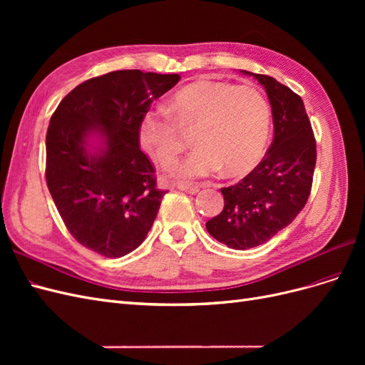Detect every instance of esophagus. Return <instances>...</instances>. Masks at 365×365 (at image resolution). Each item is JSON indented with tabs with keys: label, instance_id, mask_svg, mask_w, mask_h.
I'll return each instance as SVG.
<instances>
[{
	"label": "esophagus",
	"instance_id": "1",
	"mask_svg": "<svg viewBox=\"0 0 365 365\" xmlns=\"http://www.w3.org/2000/svg\"><path fill=\"white\" fill-rule=\"evenodd\" d=\"M178 189L185 192V193H190V195H195L200 192V187L197 185H193V184H184V182H180L178 184Z\"/></svg>",
	"mask_w": 365,
	"mask_h": 365
}]
</instances>
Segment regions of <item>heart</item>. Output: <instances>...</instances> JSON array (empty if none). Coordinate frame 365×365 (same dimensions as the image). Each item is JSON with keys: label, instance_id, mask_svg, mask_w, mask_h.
Returning <instances> with one entry per match:
<instances>
[{"label": "heart", "instance_id": "obj_1", "mask_svg": "<svg viewBox=\"0 0 365 365\" xmlns=\"http://www.w3.org/2000/svg\"><path fill=\"white\" fill-rule=\"evenodd\" d=\"M169 113L172 117L157 109L143 114L138 140L163 168H172L185 149L180 129H193L196 149L175 168L178 178H205L220 169L225 175H239L263 157L271 108L257 88L224 82L190 83L172 96Z\"/></svg>", "mask_w": 365, "mask_h": 365}]
</instances>
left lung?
I'll return each mask as SVG.
<instances>
[{"mask_svg": "<svg viewBox=\"0 0 365 365\" xmlns=\"http://www.w3.org/2000/svg\"><path fill=\"white\" fill-rule=\"evenodd\" d=\"M254 76L268 94L274 138L263 160L244 180L220 189L224 210L205 224L220 244L248 250L288 227L311 195L317 145L302 97L267 74Z\"/></svg>", "mask_w": 365, "mask_h": 365, "instance_id": "8db88e82", "label": "left lung"}]
</instances>
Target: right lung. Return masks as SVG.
<instances>
[{
  "label": "right lung",
  "mask_w": 365,
  "mask_h": 365,
  "mask_svg": "<svg viewBox=\"0 0 365 365\" xmlns=\"http://www.w3.org/2000/svg\"><path fill=\"white\" fill-rule=\"evenodd\" d=\"M178 74L120 70L93 77L62 98L50 118L46 180L71 236L117 259L141 245L168 190L140 149L138 126ZM91 136L101 138L96 153Z\"/></svg>",
  "instance_id": "add662e5"
}]
</instances>
